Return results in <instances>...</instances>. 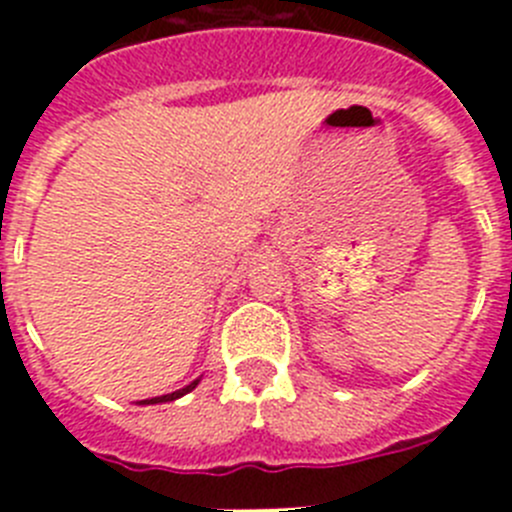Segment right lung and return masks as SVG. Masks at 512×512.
Masks as SVG:
<instances>
[{
  "mask_svg": "<svg viewBox=\"0 0 512 512\" xmlns=\"http://www.w3.org/2000/svg\"><path fill=\"white\" fill-rule=\"evenodd\" d=\"M200 384V379H194V382H189L187 387H182V390L176 392H169V395H161V397H151V400H140V405H158V402H171V400H179V397H184L187 392H192L194 387Z\"/></svg>",
  "mask_w": 512,
  "mask_h": 512,
  "instance_id": "1",
  "label": "right lung"
}]
</instances>
